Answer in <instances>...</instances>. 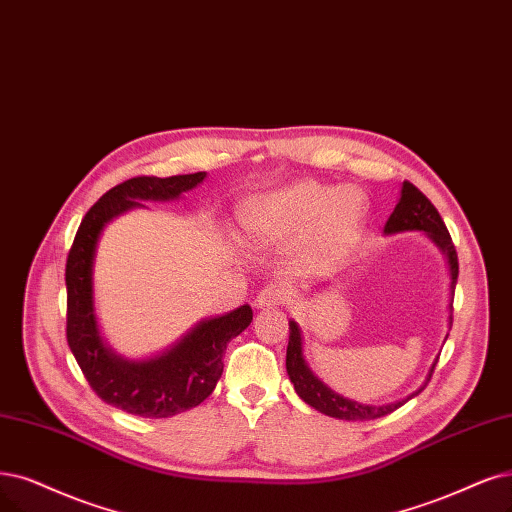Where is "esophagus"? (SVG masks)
<instances>
[{"instance_id": "1", "label": "esophagus", "mask_w": 512, "mask_h": 512, "mask_svg": "<svg viewBox=\"0 0 512 512\" xmlns=\"http://www.w3.org/2000/svg\"><path fill=\"white\" fill-rule=\"evenodd\" d=\"M282 301H285V289H280L278 285H270V287L259 291V295L255 299V306L259 310H266V308L280 306Z\"/></svg>"}]
</instances>
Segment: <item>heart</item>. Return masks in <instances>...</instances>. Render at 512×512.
Returning a JSON list of instances; mask_svg holds the SVG:
<instances>
[{
    "label": "heart",
    "mask_w": 512,
    "mask_h": 512,
    "mask_svg": "<svg viewBox=\"0 0 512 512\" xmlns=\"http://www.w3.org/2000/svg\"><path fill=\"white\" fill-rule=\"evenodd\" d=\"M367 221V200L354 187L299 181L257 198L244 215L249 234L266 244L306 235V255L327 259L344 251Z\"/></svg>",
    "instance_id": "b5f03b06"
}]
</instances>
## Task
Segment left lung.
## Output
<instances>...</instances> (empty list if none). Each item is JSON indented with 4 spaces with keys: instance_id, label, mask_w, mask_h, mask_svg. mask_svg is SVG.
Returning a JSON list of instances; mask_svg holds the SVG:
<instances>
[{
    "instance_id": "1",
    "label": "left lung",
    "mask_w": 512,
    "mask_h": 512,
    "mask_svg": "<svg viewBox=\"0 0 512 512\" xmlns=\"http://www.w3.org/2000/svg\"><path fill=\"white\" fill-rule=\"evenodd\" d=\"M403 232H424V236L434 246H437V249L445 257L447 274H449L447 325L451 329V301H453V291H456V282H458V255H456V249H453L451 236L447 232V227H445L439 211L432 206V202L420 192V189L409 181H403L399 202H396L392 215L388 217V221L384 225L386 236L403 234ZM447 335H445V339H447ZM437 361H439V356H437ZM437 361H434L432 367L428 369L426 382L418 390L405 396V399L386 403V405L358 403L354 399H348V396H344V394L331 390L323 380H318V375H314V371L308 367V361L304 356V337H301V329L293 318L289 320V346H287L289 380L295 386V392L301 401L308 403L316 411L329 415V418L348 420V422H369V420L384 418V415L403 407L407 401L413 399V396H418L426 388Z\"/></svg>"
}]
</instances>
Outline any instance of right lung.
Returning <instances> with one entry per match:
<instances>
[{
	"label": "right lung",
	"instance_id": "obj_1",
	"mask_svg": "<svg viewBox=\"0 0 512 512\" xmlns=\"http://www.w3.org/2000/svg\"><path fill=\"white\" fill-rule=\"evenodd\" d=\"M206 173L177 177H135L99 198L80 223L67 257V342L90 388L107 405L141 418L160 420L200 405L223 373V352L251 325L244 304L215 318H204L166 350L126 358L101 335L94 308V261L105 227L120 215L147 208L143 202H173L192 192Z\"/></svg>",
	"mask_w": 512,
	"mask_h": 512
}]
</instances>
